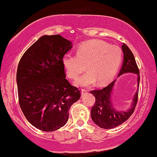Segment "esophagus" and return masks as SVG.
Segmentation results:
<instances>
[{
    "mask_svg": "<svg viewBox=\"0 0 157 157\" xmlns=\"http://www.w3.org/2000/svg\"><path fill=\"white\" fill-rule=\"evenodd\" d=\"M87 92H88L87 90H86V89H81V94H82V95H83V94H86V93H87Z\"/></svg>",
    "mask_w": 157,
    "mask_h": 157,
    "instance_id": "esophagus-1",
    "label": "esophagus"
}]
</instances>
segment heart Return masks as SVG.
<instances>
[{
  "label": "heart",
  "mask_w": 157,
  "mask_h": 157,
  "mask_svg": "<svg viewBox=\"0 0 157 157\" xmlns=\"http://www.w3.org/2000/svg\"><path fill=\"white\" fill-rule=\"evenodd\" d=\"M121 48L103 40H91L77 47L76 56L65 55L63 66L67 77L76 80L85 70L88 71L77 80L81 86H89L97 81L103 86L112 80L122 61Z\"/></svg>",
  "instance_id": "obj_1"
}]
</instances>
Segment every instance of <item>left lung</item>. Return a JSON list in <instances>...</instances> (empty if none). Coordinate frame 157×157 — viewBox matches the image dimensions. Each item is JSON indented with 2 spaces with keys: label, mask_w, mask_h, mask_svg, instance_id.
<instances>
[{
  "label": "left lung",
  "mask_w": 157,
  "mask_h": 157,
  "mask_svg": "<svg viewBox=\"0 0 157 157\" xmlns=\"http://www.w3.org/2000/svg\"><path fill=\"white\" fill-rule=\"evenodd\" d=\"M124 52V63L118 76L122 75L125 73H133L138 75L137 84H140V71L134 56L127 44L123 43L121 46ZM115 80L109 83L106 87L101 90H94L90 94L95 97V103L91 108V118L93 121L103 129H111L117 127L124 124L129 119L130 116L134 112L135 107L138 101V93H136L133 98V103L131 108L127 111L116 110L111 102V93L113 87Z\"/></svg>",
  "instance_id": "obj_1"
}]
</instances>
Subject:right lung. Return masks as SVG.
Segmentation results:
<instances>
[{"instance_id": "obj_1", "label": "right lung", "mask_w": 157, "mask_h": 157, "mask_svg": "<svg viewBox=\"0 0 157 157\" xmlns=\"http://www.w3.org/2000/svg\"><path fill=\"white\" fill-rule=\"evenodd\" d=\"M71 42L59 34L44 35L25 51L17 71L18 100L26 119L36 128L57 130L67 124L80 90L66 79L63 66Z\"/></svg>"}]
</instances>
